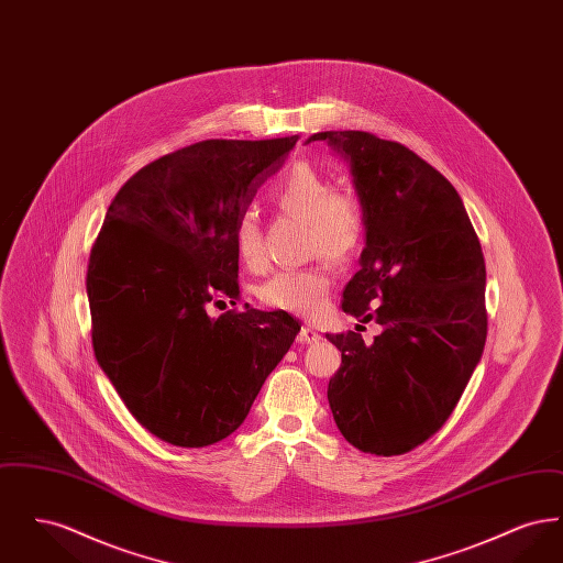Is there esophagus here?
Segmentation results:
<instances>
[{
    "mask_svg": "<svg viewBox=\"0 0 563 563\" xmlns=\"http://www.w3.org/2000/svg\"><path fill=\"white\" fill-rule=\"evenodd\" d=\"M321 340V333L310 329V327H301L299 333H297V344H319Z\"/></svg>",
    "mask_w": 563,
    "mask_h": 563,
    "instance_id": "1",
    "label": "esophagus"
}]
</instances>
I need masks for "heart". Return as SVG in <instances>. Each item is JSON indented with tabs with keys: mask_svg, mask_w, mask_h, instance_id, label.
<instances>
[{
	"mask_svg": "<svg viewBox=\"0 0 563 563\" xmlns=\"http://www.w3.org/2000/svg\"><path fill=\"white\" fill-rule=\"evenodd\" d=\"M269 202L285 214L301 217L303 239L310 253H322L331 262H344L356 251L363 236V207L354 191L331 188L329 177L310 162L289 166L268 189ZM234 249L246 268L264 262L262 228L255 213L246 211L234 223ZM333 287L327 264L283 269L260 287L264 306L317 319L327 308Z\"/></svg>",
	"mask_w": 563,
	"mask_h": 563,
	"instance_id": "1",
	"label": "heart"
}]
</instances>
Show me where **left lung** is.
Wrapping results in <instances>:
<instances>
[{
	"label": "left lung",
	"instance_id": "1",
	"mask_svg": "<svg viewBox=\"0 0 563 563\" xmlns=\"http://www.w3.org/2000/svg\"><path fill=\"white\" fill-rule=\"evenodd\" d=\"M350 162L365 249L342 308L382 333L327 335L342 350L329 379L333 420L350 445L375 455L418 448L452 416L487 335L485 262L454 186L397 141L327 131Z\"/></svg>",
	"mask_w": 563,
	"mask_h": 563
}]
</instances>
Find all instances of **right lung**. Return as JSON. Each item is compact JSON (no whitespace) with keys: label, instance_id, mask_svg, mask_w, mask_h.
I'll use <instances>...</instances> for the list:
<instances>
[{"label":"right lung","instance_id":"right-lung-1","mask_svg":"<svg viewBox=\"0 0 563 563\" xmlns=\"http://www.w3.org/2000/svg\"><path fill=\"white\" fill-rule=\"evenodd\" d=\"M297 143L209 139L150 162L120 188L90 251L92 349L134 420L205 448L241 427L291 349L287 312L236 303L234 223Z\"/></svg>","mask_w":563,"mask_h":563}]
</instances>
